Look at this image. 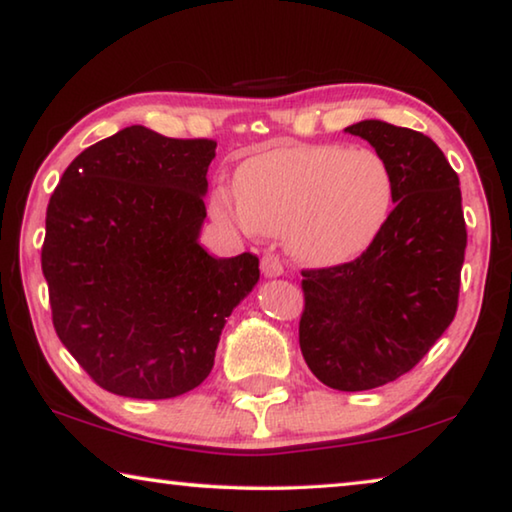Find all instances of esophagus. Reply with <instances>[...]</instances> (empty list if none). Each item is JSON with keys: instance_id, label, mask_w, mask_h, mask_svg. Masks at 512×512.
Returning a JSON list of instances; mask_svg holds the SVG:
<instances>
[{"instance_id": "1", "label": "esophagus", "mask_w": 512, "mask_h": 512, "mask_svg": "<svg viewBox=\"0 0 512 512\" xmlns=\"http://www.w3.org/2000/svg\"><path fill=\"white\" fill-rule=\"evenodd\" d=\"M262 273H264L266 277H277V275H282V273H284L282 259L277 257V255H273V253H266V255L262 257Z\"/></svg>"}]
</instances>
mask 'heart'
Here are the masks:
<instances>
[{
    "label": "heart",
    "instance_id": "1",
    "mask_svg": "<svg viewBox=\"0 0 512 512\" xmlns=\"http://www.w3.org/2000/svg\"><path fill=\"white\" fill-rule=\"evenodd\" d=\"M237 200L216 194L225 214L248 230L287 235L300 262L345 264L384 228L395 201L388 162L370 149L336 144L280 146L253 155L237 171Z\"/></svg>",
    "mask_w": 512,
    "mask_h": 512
}]
</instances>
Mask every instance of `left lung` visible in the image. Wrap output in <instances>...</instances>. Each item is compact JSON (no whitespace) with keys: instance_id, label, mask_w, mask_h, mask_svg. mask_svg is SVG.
<instances>
[{"instance_id":"obj_1","label":"left lung","mask_w":512,"mask_h":512,"mask_svg":"<svg viewBox=\"0 0 512 512\" xmlns=\"http://www.w3.org/2000/svg\"><path fill=\"white\" fill-rule=\"evenodd\" d=\"M345 131L388 162L395 207L357 259L302 271L300 350L325 386L354 393L406 375L452 325L467 230L458 176L431 137L379 119Z\"/></svg>"}]
</instances>
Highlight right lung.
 I'll return each instance as SVG.
<instances>
[{
    "mask_svg": "<svg viewBox=\"0 0 512 512\" xmlns=\"http://www.w3.org/2000/svg\"><path fill=\"white\" fill-rule=\"evenodd\" d=\"M214 140L144 126L92 144L47 205L42 273L60 343L94 384L133 400L194 391L225 318L259 280L253 253L198 244Z\"/></svg>",
    "mask_w": 512,
    "mask_h": 512,
    "instance_id": "1",
    "label": "right lung"
}]
</instances>
